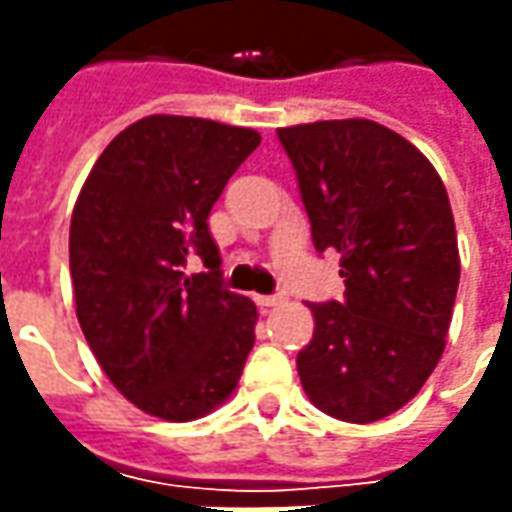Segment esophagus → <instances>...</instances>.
Listing matches in <instances>:
<instances>
[{
  "label": "esophagus",
  "instance_id": "34e87169",
  "mask_svg": "<svg viewBox=\"0 0 512 512\" xmlns=\"http://www.w3.org/2000/svg\"><path fill=\"white\" fill-rule=\"evenodd\" d=\"M285 302V296H256V305L259 307H276Z\"/></svg>",
  "mask_w": 512,
  "mask_h": 512
}]
</instances>
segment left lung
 I'll list each match as a JSON object with an SVG mask.
<instances>
[{
  "instance_id": "left-lung-1",
  "label": "left lung",
  "mask_w": 512,
  "mask_h": 512,
  "mask_svg": "<svg viewBox=\"0 0 512 512\" xmlns=\"http://www.w3.org/2000/svg\"><path fill=\"white\" fill-rule=\"evenodd\" d=\"M313 245L336 250L342 302H313L296 356L307 399L353 424L410 402L444 353L459 290L453 210L436 168L370 119L279 128Z\"/></svg>"
}]
</instances>
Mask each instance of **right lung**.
<instances>
[{
	"label": "right lung",
	"instance_id": "add662e5",
	"mask_svg": "<svg viewBox=\"0 0 512 512\" xmlns=\"http://www.w3.org/2000/svg\"><path fill=\"white\" fill-rule=\"evenodd\" d=\"M259 142L250 128L156 113L102 150L73 207L82 333L113 387L156 419L216 410L256 342V305L222 282L207 216Z\"/></svg>",
	"mask_w": 512,
	"mask_h": 512
}]
</instances>
